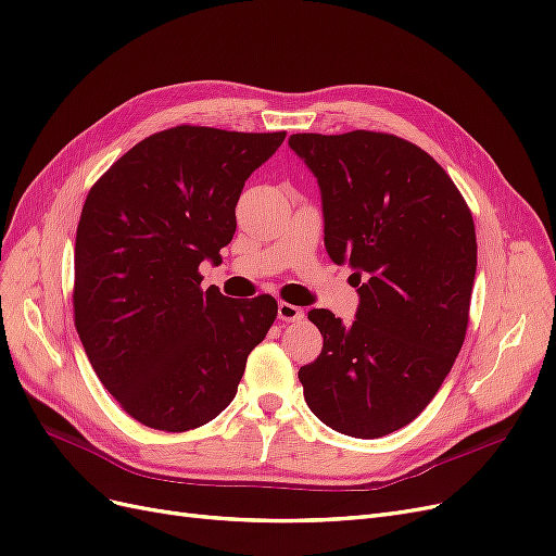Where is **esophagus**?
Returning <instances> with one entry per match:
<instances>
[{
  "label": "esophagus",
  "mask_w": 556,
  "mask_h": 556,
  "mask_svg": "<svg viewBox=\"0 0 556 556\" xmlns=\"http://www.w3.org/2000/svg\"><path fill=\"white\" fill-rule=\"evenodd\" d=\"M277 318L286 320V323H298V320L304 318V312L300 309V306H295V304L279 302L277 304Z\"/></svg>",
  "instance_id": "obj_1"
}]
</instances>
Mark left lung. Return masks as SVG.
I'll return each instance as SVG.
<instances>
[{
    "label": "left lung",
    "mask_w": 556,
    "mask_h": 556,
    "mask_svg": "<svg viewBox=\"0 0 556 556\" xmlns=\"http://www.w3.org/2000/svg\"><path fill=\"white\" fill-rule=\"evenodd\" d=\"M320 188L325 250L355 267L353 323L327 309L304 401L337 433L374 440L417 419L465 341L477 277L475 219L440 164L384 132L291 135Z\"/></svg>",
    "instance_id": "1"
}]
</instances>
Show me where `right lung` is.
Wrapping results in <instances>:
<instances>
[{
    "label": "right lung",
    "mask_w": 556,
    "mask_h": 556,
    "mask_svg": "<svg viewBox=\"0 0 556 556\" xmlns=\"http://www.w3.org/2000/svg\"><path fill=\"white\" fill-rule=\"evenodd\" d=\"M286 132L178 126L132 147L87 197L75 238V327L130 417L167 433L208 424L277 318L270 295L201 289L236 233V203Z\"/></svg>",
    "instance_id": "add662e5"
}]
</instances>
